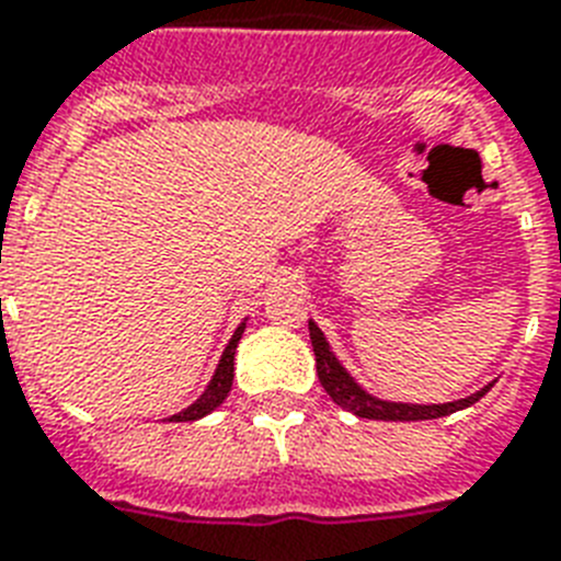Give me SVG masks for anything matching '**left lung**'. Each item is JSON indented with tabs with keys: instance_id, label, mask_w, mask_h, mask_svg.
<instances>
[{
	"instance_id": "left-lung-1",
	"label": "left lung",
	"mask_w": 561,
	"mask_h": 561,
	"mask_svg": "<svg viewBox=\"0 0 561 561\" xmlns=\"http://www.w3.org/2000/svg\"><path fill=\"white\" fill-rule=\"evenodd\" d=\"M311 331V345L317 354V375H320L322 389L331 394L336 407H343L345 412L357 414V417H368V421H432V417H446V414L458 412V409L472 407L476 400H481L486 391L493 389V383H486L484 389L470 394V398L453 400V403H432V407H421V403H391V400H380L375 394H368L359 383H354V377L343 368V363L331 352L325 334H322L317 322H308Z\"/></svg>"
}]
</instances>
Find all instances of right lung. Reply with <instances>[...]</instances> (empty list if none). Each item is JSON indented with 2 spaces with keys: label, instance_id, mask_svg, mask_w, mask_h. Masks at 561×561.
<instances>
[{
  "label": "right lung",
  "instance_id": "obj_1",
  "mask_svg": "<svg viewBox=\"0 0 561 561\" xmlns=\"http://www.w3.org/2000/svg\"><path fill=\"white\" fill-rule=\"evenodd\" d=\"M244 325H248V322H241V325L236 328V334L230 336V343H227L225 354H221V359H218L216 375H213V380H209V386L204 389L202 398L195 400L193 407H186L184 412L172 414L170 421H175V423L198 421V417H204V414H209L213 409H218L221 403H225V398L230 394V386H233V357H236V345H239L241 334H244Z\"/></svg>",
  "mask_w": 561,
  "mask_h": 561
}]
</instances>
